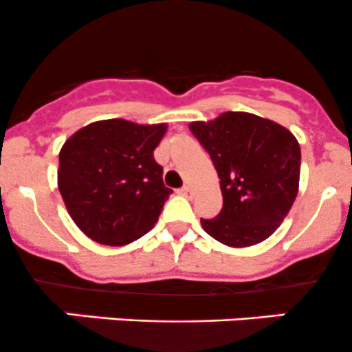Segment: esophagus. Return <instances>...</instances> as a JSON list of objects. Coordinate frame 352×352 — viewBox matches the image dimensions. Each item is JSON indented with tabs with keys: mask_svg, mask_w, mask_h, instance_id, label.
I'll use <instances>...</instances> for the list:
<instances>
[{
	"mask_svg": "<svg viewBox=\"0 0 352 352\" xmlns=\"http://www.w3.org/2000/svg\"><path fill=\"white\" fill-rule=\"evenodd\" d=\"M177 193L183 195V197H188V198L191 197V190H190V186H183V188H179V190H177Z\"/></svg>",
	"mask_w": 352,
	"mask_h": 352,
	"instance_id": "34e87169",
	"label": "esophagus"
}]
</instances>
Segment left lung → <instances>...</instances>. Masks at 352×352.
Masks as SVG:
<instances>
[{
	"label": "left lung",
	"instance_id": "8db88e82",
	"mask_svg": "<svg viewBox=\"0 0 352 352\" xmlns=\"http://www.w3.org/2000/svg\"><path fill=\"white\" fill-rule=\"evenodd\" d=\"M190 131L208 152L221 179L222 208L201 228L234 248L274 234L293 207L301 148L289 130L256 114L229 111L214 121H193Z\"/></svg>",
	"mask_w": 352,
	"mask_h": 352
}]
</instances>
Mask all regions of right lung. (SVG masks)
Here are the masks:
<instances>
[{"mask_svg":"<svg viewBox=\"0 0 352 352\" xmlns=\"http://www.w3.org/2000/svg\"><path fill=\"white\" fill-rule=\"evenodd\" d=\"M166 130L164 123L104 120L80 128L65 142L58 188L83 234L100 245L121 246L154 228L173 193L154 159Z\"/></svg>","mask_w":352,"mask_h":352,"instance_id":"1","label":"right lung"}]
</instances>
